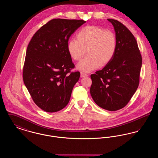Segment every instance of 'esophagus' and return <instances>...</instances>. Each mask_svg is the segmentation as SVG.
Masks as SVG:
<instances>
[{"instance_id": "34e87169", "label": "esophagus", "mask_w": 158, "mask_h": 158, "mask_svg": "<svg viewBox=\"0 0 158 158\" xmlns=\"http://www.w3.org/2000/svg\"><path fill=\"white\" fill-rule=\"evenodd\" d=\"M86 76H88V75H87L86 74L84 73L83 72H81V78L84 77H86Z\"/></svg>"}]
</instances>
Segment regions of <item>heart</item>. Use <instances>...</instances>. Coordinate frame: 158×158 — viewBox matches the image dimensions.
<instances>
[{
    "instance_id": "b5f03b06",
    "label": "heart",
    "mask_w": 158,
    "mask_h": 158,
    "mask_svg": "<svg viewBox=\"0 0 158 158\" xmlns=\"http://www.w3.org/2000/svg\"><path fill=\"white\" fill-rule=\"evenodd\" d=\"M78 40L72 39L68 44L69 54L73 60H80L86 50L87 56L77 63L76 68L90 72L105 66L113 59L117 48L115 34L98 26L83 28L77 34Z\"/></svg>"
}]
</instances>
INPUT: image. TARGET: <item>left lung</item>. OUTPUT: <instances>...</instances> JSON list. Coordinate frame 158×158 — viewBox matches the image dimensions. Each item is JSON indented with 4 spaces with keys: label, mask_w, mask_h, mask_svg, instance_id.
Returning <instances> with one entry per match:
<instances>
[{
    "label": "left lung",
    "mask_w": 158,
    "mask_h": 158,
    "mask_svg": "<svg viewBox=\"0 0 158 158\" xmlns=\"http://www.w3.org/2000/svg\"><path fill=\"white\" fill-rule=\"evenodd\" d=\"M115 32L117 48L113 59L102 70L90 75L91 97L108 111L123 108L137 90L142 59L132 33L119 21L107 19Z\"/></svg>",
    "instance_id": "left-lung-1"
}]
</instances>
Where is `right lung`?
Returning <instances> with one entry per match:
<instances>
[{"instance_id":"1","label":"right lung","mask_w":158,"mask_h":158,"mask_svg":"<svg viewBox=\"0 0 158 158\" xmlns=\"http://www.w3.org/2000/svg\"><path fill=\"white\" fill-rule=\"evenodd\" d=\"M86 21L54 19L35 33L28 45L23 69V82L35 104L48 113L68 105L79 72L68 51L70 37Z\"/></svg>"}]
</instances>
